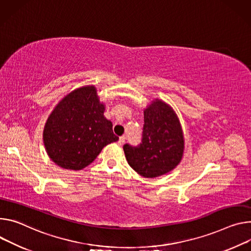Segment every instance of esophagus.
Masks as SVG:
<instances>
[{"label": "esophagus", "mask_w": 251, "mask_h": 251, "mask_svg": "<svg viewBox=\"0 0 251 251\" xmlns=\"http://www.w3.org/2000/svg\"><path fill=\"white\" fill-rule=\"evenodd\" d=\"M125 140H126V137H125V136H121V137L119 138L118 143H119L120 145H123V144L125 143Z\"/></svg>", "instance_id": "esophagus-1"}]
</instances>
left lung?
Masks as SVG:
<instances>
[{"instance_id":"1","label":"left lung","mask_w":251,"mask_h":251,"mask_svg":"<svg viewBox=\"0 0 251 251\" xmlns=\"http://www.w3.org/2000/svg\"><path fill=\"white\" fill-rule=\"evenodd\" d=\"M184 140L173 110L160 100L144 111L141 142L123 146L129 165L143 177L154 178L174 169L183 155Z\"/></svg>"}]
</instances>
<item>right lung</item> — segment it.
Returning a JSON list of instances; mask_svg holds the SVG:
<instances>
[{"label": "right lung", "mask_w": 251, "mask_h": 251, "mask_svg": "<svg viewBox=\"0 0 251 251\" xmlns=\"http://www.w3.org/2000/svg\"><path fill=\"white\" fill-rule=\"evenodd\" d=\"M103 114L93 86L73 91L56 106L44 129V144L58 166L83 169L106 145L119 139Z\"/></svg>", "instance_id": "1"}]
</instances>
